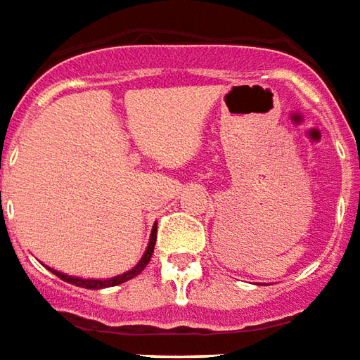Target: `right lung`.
Masks as SVG:
<instances>
[{
	"label": "right lung",
	"instance_id": "obj_1",
	"mask_svg": "<svg viewBox=\"0 0 360 360\" xmlns=\"http://www.w3.org/2000/svg\"><path fill=\"white\" fill-rule=\"evenodd\" d=\"M155 241H157V228H153L151 230V238H149V245L148 249H146V253H143V257H141V261L134 269H130L128 272H124V274H119V276L115 278H107V280H86V278H75V276H69V274H63V272H59V270H53L49 269L51 272H53L55 276H59L61 280H65V282H69V284L72 285H78V288H86V290H101V288H111V285H119V284H124V282H128V280H132L134 276H138L141 270L148 266V263L151 261V255H153V249H155Z\"/></svg>",
	"mask_w": 360,
	"mask_h": 360
}]
</instances>
